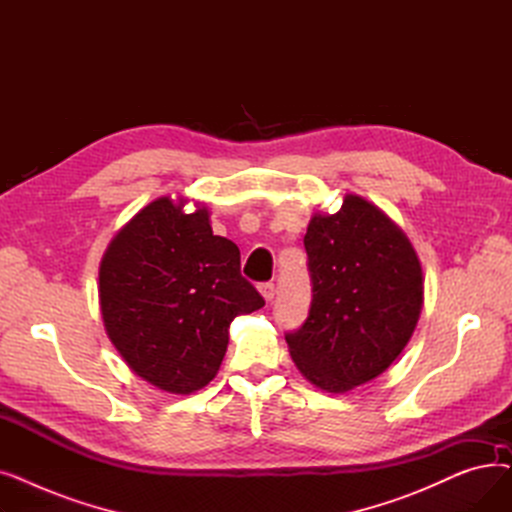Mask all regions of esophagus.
I'll return each instance as SVG.
<instances>
[{
  "instance_id": "obj_1",
  "label": "esophagus",
  "mask_w": 512,
  "mask_h": 512,
  "mask_svg": "<svg viewBox=\"0 0 512 512\" xmlns=\"http://www.w3.org/2000/svg\"><path fill=\"white\" fill-rule=\"evenodd\" d=\"M259 292L263 294L265 301H272V299L276 297V284H274V282H263V284L259 286Z\"/></svg>"
}]
</instances>
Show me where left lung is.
Masks as SVG:
<instances>
[{"label": "left lung", "mask_w": 512, "mask_h": 512, "mask_svg": "<svg viewBox=\"0 0 512 512\" xmlns=\"http://www.w3.org/2000/svg\"><path fill=\"white\" fill-rule=\"evenodd\" d=\"M303 242L311 307L284 336L311 384L348 392L378 378L407 346L423 303L421 265L402 230L357 195L334 215L315 213Z\"/></svg>", "instance_id": "left-lung-1"}]
</instances>
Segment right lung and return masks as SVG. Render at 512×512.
Segmentation results:
<instances>
[{"label": "right lung", "instance_id": "right-lung-1", "mask_svg": "<svg viewBox=\"0 0 512 512\" xmlns=\"http://www.w3.org/2000/svg\"><path fill=\"white\" fill-rule=\"evenodd\" d=\"M99 301L128 367L172 394L207 386L232 319L265 305L240 274L238 247L211 232L207 209L182 213L168 197L143 207L107 247Z\"/></svg>", "mask_w": 512, "mask_h": 512}]
</instances>
